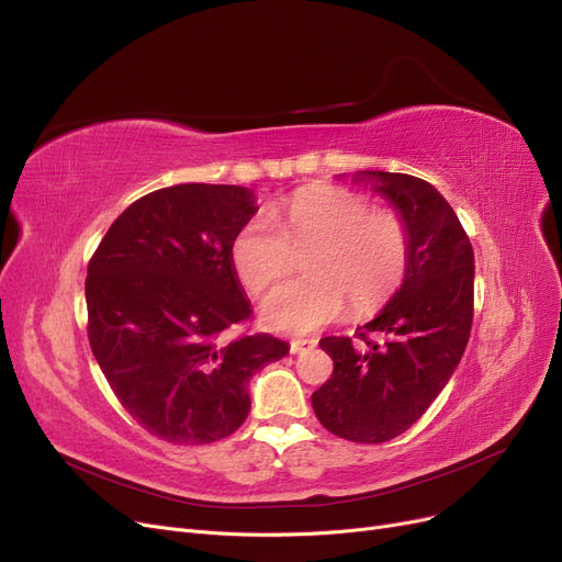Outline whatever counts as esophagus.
Returning <instances> with one entry per match:
<instances>
[{
    "instance_id": "1",
    "label": "esophagus",
    "mask_w": 562,
    "mask_h": 562,
    "mask_svg": "<svg viewBox=\"0 0 562 562\" xmlns=\"http://www.w3.org/2000/svg\"><path fill=\"white\" fill-rule=\"evenodd\" d=\"M315 345H317V340H313V338H299V340H292L289 349H292V355H303V351H310Z\"/></svg>"
}]
</instances>
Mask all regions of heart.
<instances>
[{"label":"heart","instance_id":"b5f03b06","mask_svg":"<svg viewBox=\"0 0 562 562\" xmlns=\"http://www.w3.org/2000/svg\"><path fill=\"white\" fill-rule=\"evenodd\" d=\"M247 220L232 240V263L249 294H263L292 266V250L313 245L303 259L307 278L284 282L263 303L268 328L310 334L340 317L382 307L405 278L409 236L403 220L372 211L368 199L342 187L315 184Z\"/></svg>","mask_w":562,"mask_h":562}]
</instances>
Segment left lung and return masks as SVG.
I'll list each match as a JSON object with an SVG mask.
<instances>
[{"label": "left lung", "mask_w": 562, "mask_h": 562, "mask_svg": "<svg viewBox=\"0 0 562 562\" xmlns=\"http://www.w3.org/2000/svg\"><path fill=\"white\" fill-rule=\"evenodd\" d=\"M396 207L409 236L403 286L351 338H322L334 359L313 409L326 430L361 445L398 438L438 398L459 366L472 328L474 255L453 207L407 173L361 171Z\"/></svg>", "instance_id": "8db88e82"}]
</instances>
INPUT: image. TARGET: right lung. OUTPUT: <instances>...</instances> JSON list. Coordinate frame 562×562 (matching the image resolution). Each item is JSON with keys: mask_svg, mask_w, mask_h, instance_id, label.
Wrapping results in <instances>:
<instances>
[{"mask_svg": "<svg viewBox=\"0 0 562 562\" xmlns=\"http://www.w3.org/2000/svg\"><path fill=\"white\" fill-rule=\"evenodd\" d=\"M257 213L238 184L187 182L134 201L88 263V338L122 407L159 440L211 445L249 414V378L289 345L222 334L252 317L232 240Z\"/></svg>", "mask_w": 562, "mask_h": 562, "instance_id": "add662e5", "label": "right lung"}]
</instances>
